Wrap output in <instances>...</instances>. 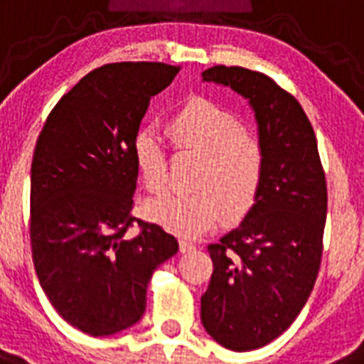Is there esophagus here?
Returning <instances> with one entry per match:
<instances>
[{
  "label": "esophagus",
  "instance_id": "1",
  "mask_svg": "<svg viewBox=\"0 0 364 364\" xmlns=\"http://www.w3.org/2000/svg\"><path fill=\"white\" fill-rule=\"evenodd\" d=\"M197 250V244L191 242L188 239H180V252L182 253H189V252H195Z\"/></svg>",
  "mask_w": 364,
  "mask_h": 364
}]
</instances>
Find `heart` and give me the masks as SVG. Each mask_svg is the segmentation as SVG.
Segmentation results:
<instances>
[{
    "mask_svg": "<svg viewBox=\"0 0 364 364\" xmlns=\"http://www.w3.org/2000/svg\"><path fill=\"white\" fill-rule=\"evenodd\" d=\"M176 149L195 151L204 156L195 178L198 191L167 193L149 202L153 220L186 237L210 230L220 217H246L259 200L266 175L262 146L247 136V129L230 109L211 100L193 98L167 122ZM134 166L151 193L167 186V153L162 138L153 131L138 133L133 142Z\"/></svg>",
    "mask_w": 364,
    "mask_h": 364,
    "instance_id": "b5f03b06",
    "label": "heart"
}]
</instances>
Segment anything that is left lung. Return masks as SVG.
Masks as SVG:
<instances>
[{
	"instance_id": "left-lung-1",
	"label": "left lung",
	"mask_w": 364,
	"mask_h": 364,
	"mask_svg": "<svg viewBox=\"0 0 364 364\" xmlns=\"http://www.w3.org/2000/svg\"><path fill=\"white\" fill-rule=\"evenodd\" d=\"M202 80L247 100L266 159L255 208L208 246L213 275L200 299L205 332L228 350L247 352L288 330L314 290L323 257L326 178L314 127L290 92L244 67L215 65Z\"/></svg>"
}]
</instances>
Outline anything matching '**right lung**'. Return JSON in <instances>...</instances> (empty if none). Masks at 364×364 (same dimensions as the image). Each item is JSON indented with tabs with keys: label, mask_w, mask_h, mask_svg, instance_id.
<instances>
[{
	"label": "right lung",
	"mask_w": 364,
	"mask_h": 364,
	"mask_svg": "<svg viewBox=\"0 0 364 364\" xmlns=\"http://www.w3.org/2000/svg\"><path fill=\"white\" fill-rule=\"evenodd\" d=\"M180 67L122 62L98 67L60 98L31 166V246L38 279L70 326L92 337L133 326L151 275L178 252L156 224L131 215L133 142L154 95ZM139 222L141 233L127 230Z\"/></svg>",
	"instance_id": "right-lung-1"
}]
</instances>
